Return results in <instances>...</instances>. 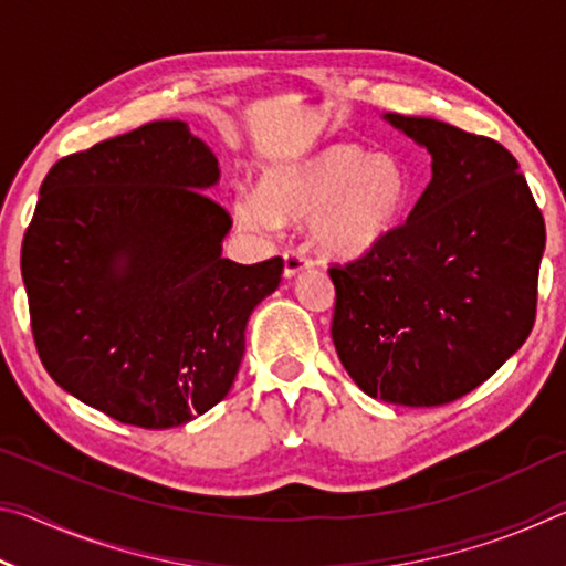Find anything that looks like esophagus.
Returning <instances> with one entry per match:
<instances>
[{
  "instance_id": "esophagus-1",
  "label": "esophagus",
  "mask_w": 566,
  "mask_h": 566,
  "mask_svg": "<svg viewBox=\"0 0 566 566\" xmlns=\"http://www.w3.org/2000/svg\"><path fill=\"white\" fill-rule=\"evenodd\" d=\"M310 266H312V260L304 252H300V249L284 252V276L286 280H292V276H296L302 270H310Z\"/></svg>"
}]
</instances>
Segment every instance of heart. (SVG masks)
Instances as JSON below:
<instances>
[{"mask_svg": "<svg viewBox=\"0 0 566 566\" xmlns=\"http://www.w3.org/2000/svg\"><path fill=\"white\" fill-rule=\"evenodd\" d=\"M409 199L405 167L395 155L354 142L327 145L302 159L266 169L256 195H239L234 212L249 232L312 219L314 242L354 256L397 227Z\"/></svg>", "mask_w": 566, "mask_h": 566, "instance_id": "heart-1", "label": "heart"}]
</instances>
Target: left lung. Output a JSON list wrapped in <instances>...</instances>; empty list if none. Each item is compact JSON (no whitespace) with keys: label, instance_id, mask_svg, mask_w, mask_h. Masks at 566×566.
I'll return each instance as SVG.
<instances>
[{"label":"left lung","instance_id":"left-lung-1","mask_svg":"<svg viewBox=\"0 0 566 566\" xmlns=\"http://www.w3.org/2000/svg\"><path fill=\"white\" fill-rule=\"evenodd\" d=\"M385 119L427 147L432 181L407 222L329 266L332 342L364 395L439 407L490 379L530 337L547 229L500 142L429 117Z\"/></svg>","mask_w":566,"mask_h":566}]
</instances>
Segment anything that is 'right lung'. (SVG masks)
<instances>
[{"instance_id":"1","label":"right lung","mask_w":566,"mask_h":566,"mask_svg":"<svg viewBox=\"0 0 566 566\" xmlns=\"http://www.w3.org/2000/svg\"><path fill=\"white\" fill-rule=\"evenodd\" d=\"M217 157L185 122H149L56 161L22 242L44 369L142 429L187 424L232 389L249 314L284 260L222 256L232 219L205 195Z\"/></svg>"}]
</instances>
